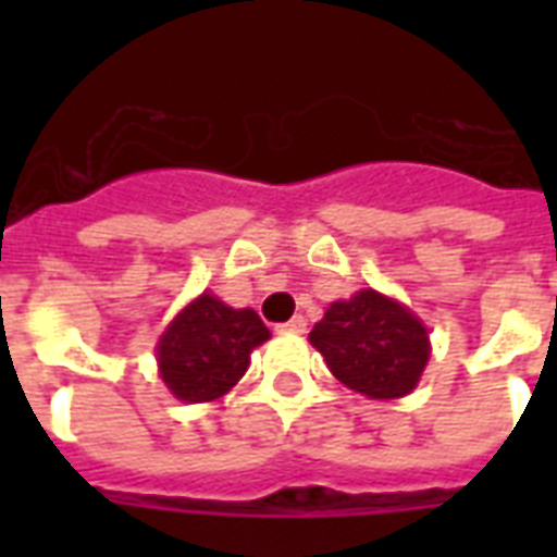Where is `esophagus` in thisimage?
<instances>
[{
    "instance_id": "esophagus-1",
    "label": "esophagus",
    "mask_w": 557,
    "mask_h": 557,
    "mask_svg": "<svg viewBox=\"0 0 557 557\" xmlns=\"http://www.w3.org/2000/svg\"><path fill=\"white\" fill-rule=\"evenodd\" d=\"M280 332H295V335H300V332H306V318L304 314H295L292 321L280 323Z\"/></svg>"
}]
</instances>
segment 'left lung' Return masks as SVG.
Here are the masks:
<instances>
[{
    "instance_id": "obj_1",
    "label": "left lung",
    "mask_w": 557,
    "mask_h": 557,
    "mask_svg": "<svg viewBox=\"0 0 557 557\" xmlns=\"http://www.w3.org/2000/svg\"><path fill=\"white\" fill-rule=\"evenodd\" d=\"M309 341L341 384L370 398L407 396L431 358L424 323L375 288L332 304Z\"/></svg>"
}]
</instances>
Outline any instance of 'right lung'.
<instances>
[{"mask_svg":"<svg viewBox=\"0 0 557 557\" xmlns=\"http://www.w3.org/2000/svg\"><path fill=\"white\" fill-rule=\"evenodd\" d=\"M269 338V326L253 309H231L205 292L159 338L161 379L182 401H213L243 379L251 352Z\"/></svg>","mask_w":557,"mask_h":557,"instance_id":"right-lung-1","label":"right lung"}]
</instances>
